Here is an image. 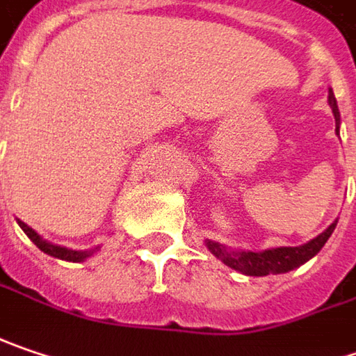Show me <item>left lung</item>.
<instances>
[{
	"label": "left lung",
	"instance_id": "left-lung-1",
	"mask_svg": "<svg viewBox=\"0 0 356 356\" xmlns=\"http://www.w3.org/2000/svg\"><path fill=\"white\" fill-rule=\"evenodd\" d=\"M329 106L337 120V134H339V126H341V114H339V106H337V98L329 88ZM339 220L330 224L325 232H321L316 238L309 240L300 246H278V248H266V250H234L228 248L220 242L214 240H204L206 248L222 260L226 266L238 270L240 275L246 276H266V275H282L298 268L300 264L309 262L312 257H316L321 252V248L325 246V242L330 238V234L334 232V226Z\"/></svg>",
	"mask_w": 356,
	"mask_h": 356
}]
</instances>
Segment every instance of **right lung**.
I'll return each mask as SVG.
<instances>
[{
  "label": "right lung",
  "instance_id": "obj_1",
  "mask_svg": "<svg viewBox=\"0 0 356 356\" xmlns=\"http://www.w3.org/2000/svg\"><path fill=\"white\" fill-rule=\"evenodd\" d=\"M17 224H19V228L26 232L29 240L42 250L45 254H49V257L54 258H60V260H67V262H83V260H88L90 257H94L96 252L99 250V246H94V248H88V250H74V248H65V246H60V244H54V242H47L45 238H42L31 226H27L24 220H19L17 218Z\"/></svg>",
  "mask_w": 356,
  "mask_h": 356
}]
</instances>
